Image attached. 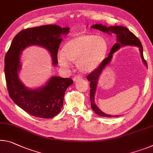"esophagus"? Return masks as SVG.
Segmentation results:
<instances>
[{"mask_svg": "<svg viewBox=\"0 0 153 153\" xmlns=\"http://www.w3.org/2000/svg\"><path fill=\"white\" fill-rule=\"evenodd\" d=\"M82 76H75L74 77V82H77V81H78V80H82Z\"/></svg>", "mask_w": 153, "mask_h": 153, "instance_id": "esophagus-1", "label": "esophagus"}]
</instances>
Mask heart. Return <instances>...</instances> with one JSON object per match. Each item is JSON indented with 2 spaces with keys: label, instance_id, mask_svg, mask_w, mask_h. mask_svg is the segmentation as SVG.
<instances>
[{
  "label": "heart",
  "instance_id": "heart-1",
  "mask_svg": "<svg viewBox=\"0 0 153 153\" xmlns=\"http://www.w3.org/2000/svg\"><path fill=\"white\" fill-rule=\"evenodd\" d=\"M108 50L107 40L101 36L83 35L74 37L64 45L58 54L59 64L68 67L70 62L77 63L82 72H91L97 69L105 59Z\"/></svg>",
  "mask_w": 153,
  "mask_h": 153
}]
</instances>
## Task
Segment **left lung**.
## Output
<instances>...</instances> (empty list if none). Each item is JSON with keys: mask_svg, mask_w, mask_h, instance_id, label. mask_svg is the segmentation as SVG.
I'll return each instance as SVG.
<instances>
[{"mask_svg": "<svg viewBox=\"0 0 153 153\" xmlns=\"http://www.w3.org/2000/svg\"><path fill=\"white\" fill-rule=\"evenodd\" d=\"M91 28L97 29L102 32L106 33L108 34L114 33L116 35V42L113 47L111 48L110 50L109 56L105 58V59L103 60L101 65L94 70L93 72H91L88 76H87V79L91 82L90 84V99H91V108L97 114H98L100 116H104V117H118V116H111L108 115L107 114L103 113V111L100 110L97 106L96 105L95 103H94V95H95V91L97 89V86L98 79L100 77V75L102 73L103 70L105 69V67L110 63L111 59H112L113 54L114 53L116 50H118L121 46L125 45H135L137 46L140 48V54H141V57L142 59L143 62L146 65L147 67V62L145 60L144 58V55H143V48L142 45L140 41L139 40L136 36L134 34L131 32L129 29L127 28L124 26H103L102 24H94L91 26Z\"/></svg>", "mask_w": 153, "mask_h": 153, "instance_id": "obj_1", "label": "left lung"}]
</instances>
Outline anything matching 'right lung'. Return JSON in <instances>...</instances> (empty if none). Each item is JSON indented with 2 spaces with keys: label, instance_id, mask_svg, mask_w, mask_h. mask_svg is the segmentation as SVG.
I'll list each match as a JSON object with an SVG mask.
<instances>
[{
  "label": "right lung",
  "instance_id": "right-lung-1",
  "mask_svg": "<svg viewBox=\"0 0 153 153\" xmlns=\"http://www.w3.org/2000/svg\"><path fill=\"white\" fill-rule=\"evenodd\" d=\"M69 30L50 24L24 29L15 36L6 53L4 74L9 94L14 103L30 115L43 118L56 116L63 105L65 91L74 82L71 78L52 77L42 88H27L18 77L20 53L29 45L42 46L50 52L53 64L56 65L62 36Z\"/></svg>",
  "mask_w": 153,
  "mask_h": 153
}]
</instances>
